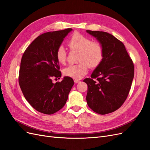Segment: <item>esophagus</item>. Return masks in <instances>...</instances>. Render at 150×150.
<instances>
[{
    "mask_svg": "<svg viewBox=\"0 0 150 150\" xmlns=\"http://www.w3.org/2000/svg\"><path fill=\"white\" fill-rule=\"evenodd\" d=\"M74 83H76V84H77V83H80V81L79 80H78V79H74Z\"/></svg>",
    "mask_w": 150,
    "mask_h": 150,
    "instance_id": "obj_1",
    "label": "esophagus"
}]
</instances>
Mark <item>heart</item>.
<instances>
[{
    "label": "heart",
    "instance_id": "1",
    "mask_svg": "<svg viewBox=\"0 0 150 150\" xmlns=\"http://www.w3.org/2000/svg\"><path fill=\"white\" fill-rule=\"evenodd\" d=\"M67 44L71 51L79 52L78 59L79 63L66 67L63 73L66 76L76 79L82 78L87 73L88 66L92 68L96 67L103 59L104 51L101 44L92 41L90 38L80 33H76L72 34ZM56 56L59 62L64 64L67 54L64 46L58 47Z\"/></svg>",
    "mask_w": 150,
    "mask_h": 150
}]
</instances>
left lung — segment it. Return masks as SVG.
<instances>
[{
	"label": "left lung",
	"mask_w": 150,
	"mask_h": 150,
	"mask_svg": "<svg viewBox=\"0 0 150 150\" xmlns=\"http://www.w3.org/2000/svg\"><path fill=\"white\" fill-rule=\"evenodd\" d=\"M103 47L100 64L84 82L88 84L86 101L95 112L106 115L119 109L128 96L134 67L124 44L112 34L103 31L86 30Z\"/></svg>",
	"instance_id": "8db88e82"
}]
</instances>
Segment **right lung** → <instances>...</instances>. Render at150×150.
<instances>
[{
	"mask_svg": "<svg viewBox=\"0 0 150 150\" xmlns=\"http://www.w3.org/2000/svg\"><path fill=\"white\" fill-rule=\"evenodd\" d=\"M71 30L68 28L40 35L21 59L19 83L22 92L30 105L44 114L52 115L64 107L74 85L73 79L68 76L61 82L52 83V79L61 77L57 49Z\"/></svg>",
	"mask_w": 150,
	"mask_h": 150,
	"instance_id": "obj_1",
	"label": "right lung"
}]
</instances>
